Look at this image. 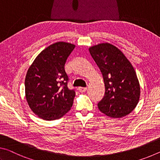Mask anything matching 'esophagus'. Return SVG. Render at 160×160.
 I'll list each match as a JSON object with an SVG mask.
<instances>
[{
    "label": "esophagus",
    "instance_id": "obj_1",
    "mask_svg": "<svg viewBox=\"0 0 160 160\" xmlns=\"http://www.w3.org/2000/svg\"><path fill=\"white\" fill-rule=\"evenodd\" d=\"M78 90L80 92H85L87 90V87H78Z\"/></svg>",
    "mask_w": 160,
    "mask_h": 160
}]
</instances>
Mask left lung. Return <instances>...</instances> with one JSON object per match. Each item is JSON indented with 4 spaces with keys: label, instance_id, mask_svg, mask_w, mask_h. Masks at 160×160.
Masks as SVG:
<instances>
[{
    "label": "left lung",
    "instance_id": "left-lung-1",
    "mask_svg": "<svg viewBox=\"0 0 160 160\" xmlns=\"http://www.w3.org/2000/svg\"><path fill=\"white\" fill-rule=\"evenodd\" d=\"M88 50L105 84V95L98 103V109L112 118L126 116L135 109L140 96L139 81L131 63L111 44H98Z\"/></svg>",
    "mask_w": 160,
    "mask_h": 160
}]
</instances>
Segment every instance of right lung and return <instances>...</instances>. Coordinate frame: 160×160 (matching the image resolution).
Wrapping results in <instances>:
<instances>
[{
  "instance_id": "right-lung-1",
  "label": "right lung",
  "mask_w": 160,
  "mask_h": 160,
  "mask_svg": "<svg viewBox=\"0 0 160 160\" xmlns=\"http://www.w3.org/2000/svg\"><path fill=\"white\" fill-rule=\"evenodd\" d=\"M74 48V44L64 42L52 44L29 67L25 80L26 100L42 119H59L72 108L75 91L67 86L69 77L64 64Z\"/></svg>"
}]
</instances>
